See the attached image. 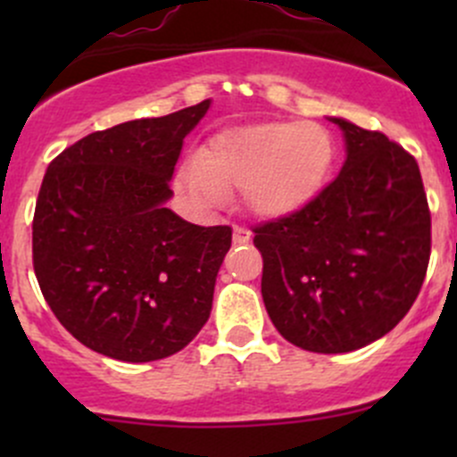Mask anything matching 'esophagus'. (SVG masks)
<instances>
[{
	"label": "esophagus",
	"instance_id": "1",
	"mask_svg": "<svg viewBox=\"0 0 457 457\" xmlns=\"http://www.w3.org/2000/svg\"><path fill=\"white\" fill-rule=\"evenodd\" d=\"M250 238H252V232L250 229H245V228H234V243H237V245H245V243H250Z\"/></svg>",
	"mask_w": 457,
	"mask_h": 457
}]
</instances>
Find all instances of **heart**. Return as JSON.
<instances>
[{
	"mask_svg": "<svg viewBox=\"0 0 457 457\" xmlns=\"http://www.w3.org/2000/svg\"><path fill=\"white\" fill-rule=\"evenodd\" d=\"M334 163L329 132L316 123L265 121L229 128L174 174V192L196 214L219 210L229 190L262 220L298 214L316 199Z\"/></svg>",
	"mask_w": 457,
	"mask_h": 457,
	"instance_id": "b5f03b06",
	"label": "heart"
}]
</instances>
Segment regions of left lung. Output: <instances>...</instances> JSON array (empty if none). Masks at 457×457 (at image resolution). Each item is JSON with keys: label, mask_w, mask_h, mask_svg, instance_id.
<instances>
[{"label": "left lung", "mask_w": 457, "mask_h": 457, "mask_svg": "<svg viewBox=\"0 0 457 457\" xmlns=\"http://www.w3.org/2000/svg\"><path fill=\"white\" fill-rule=\"evenodd\" d=\"M345 139L334 183L305 210L254 229L261 294L285 340L347 353L389 334L411 310L431 254L420 168L382 132L327 117Z\"/></svg>", "instance_id": "1"}]
</instances>
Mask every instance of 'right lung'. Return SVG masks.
I'll return each instance as SVG.
<instances>
[{
	"label": "right lung",
	"mask_w": 457,
	"mask_h": 457,
	"mask_svg": "<svg viewBox=\"0 0 457 457\" xmlns=\"http://www.w3.org/2000/svg\"><path fill=\"white\" fill-rule=\"evenodd\" d=\"M210 105L92 132L48 165L32 220L35 274L53 314L92 352L161 361L210 318L232 229L187 223L165 205L183 139Z\"/></svg>",
	"instance_id": "add662e5"
}]
</instances>
